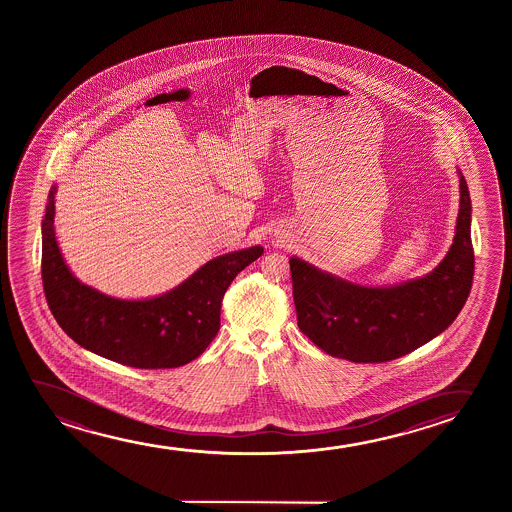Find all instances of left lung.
Returning <instances> with one entry per match:
<instances>
[{
  "mask_svg": "<svg viewBox=\"0 0 512 512\" xmlns=\"http://www.w3.org/2000/svg\"><path fill=\"white\" fill-rule=\"evenodd\" d=\"M297 325L332 357L381 364L404 357L448 329L472 288L470 196L460 175V210L448 255L425 278L367 288L290 259Z\"/></svg>",
  "mask_w": 512,
  "mask_h": 512,
  "instance_id": "1",
  "label": "left lung"
}]
</instances>
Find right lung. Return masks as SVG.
<instances>
[{
	"label": "right lung",
	"instance_id": "obj_1",
	"mask_svg": "<svg viewBox=\"0 0 512 512\" xmlns=\"http://www.w3.org/2000/svg\"><path fill=\"white\" fill-rule=\"evenodd\" d=\"M54 194L56 187L42 224V281L59 327L85 350L136 369H173L199 357L220 329L227 288L264 248L220 255L161 297L113 299L82 285L64 264L54 234Z\"/></svg>",
	"mask_w": 512,
	"mask_h": 512
}]
</instances>
